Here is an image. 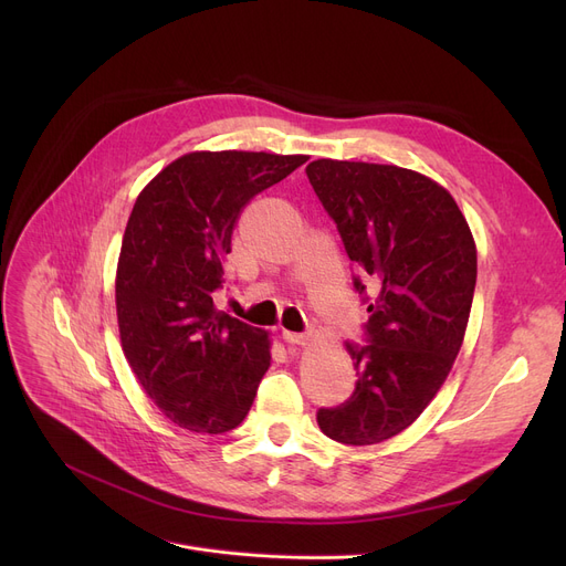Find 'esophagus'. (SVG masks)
Listing matches in <instances>:
<instances>
[{
	"label": "esophagus",
	"instance_id": "34e87169",
	"mask_svg": "<svg viewBox=\"0 0 566 566\" xmlns=\"http://www.w3.org/2000/svg\"><path fill=\"white\" fill-rule=\"evenodd\" d=\"M282 339H284L286 344H291V346H295V344H305V342H307V337H305V335H301V333H289V331H284V333H282Z\"/></svg>",
	"mask_w": 566,
	"mask_h": 566
}]
</instances>
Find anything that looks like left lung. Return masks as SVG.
Here are the masks:
<instances>
[{"label":"left lung","mask_w":566,"mask_h":566,"mask_svg":"<svg viewBox=\"0 0 566 566\" xmlns=\"http://www.w3.org/2000/svg\"><path fill=\"white\" fill-rule=\"evenodd\" d=\"M305 171L369 312L365 344H346L355 390L318 408L316 422L337 442L376 444L418 420L448 378L472 307L478 250L452 195L418 171L328 158Z\"/></svg>","instance_id":"obj_1"}]
</instances>
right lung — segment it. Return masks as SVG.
I'll list each match as a JSON object with an SVG mask.
<instances>
[{"label": "right lung", "instance_id": "add662e5", "mask_svg": "<svg viewBox=\"0 0 566 566\" xmlns=\"http://www.w3.org/2000/svg\"><path fill=\"white\" fill-rule=\"evenodd\" d=\"M307 156L197 151L167 165L128 218L116 268V316L126 358L174 424L224 433L245 420L271 342L213 307L222 261L243 206Z\"/></svg>", "mask_w": 566, "mask_h": 566}]
</instances>
